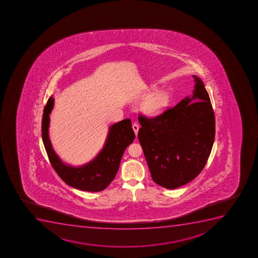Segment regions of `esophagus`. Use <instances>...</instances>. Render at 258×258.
Returning <instances> with one entry per match:
<instances>
[{
	"label": "esophagus",
	"instance_id": "34e87169",
	"mask_svg": "<svg viewBox=\"0 0 258 258\" xmlns=\"http://www.w3.org/2000/svg\"><path fill=\"white\" fill-rule=\"evenodd\" d=\"M132 127H133L134 131H135V134H136V136H137V135H138V131H139V125L137 124V123H134L133 125H132Z\"/></svg>",
	"mask_w": 258,
	"mask_h": 258
}]
</instances>
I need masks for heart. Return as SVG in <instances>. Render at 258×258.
<instances>
[{"label": "heart", "instance_id": "b5f03b06", "mask_svg": "<svg viewBox=\"0 0 258 258\" xmlns=\"http://www.w3.org/2000/svg\"><path fill=\"white\" fill-rule=\"evenodd\" d=\"M149 90L148 92H151ZM169 102V95L164 91L156 92L149 95L143 100L141 109L147 117H157L165 111Z\"/></svg>", "mask_w": 258, "mask_h": 258}]
</instances>
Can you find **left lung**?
<instances>
[{
	"label": "left lung",
	"mask_w": 258,
	"mask_h": 258,
	"mask_svg": "<svg viewBox=\"0 0 258 258\" xmlns=\"http://www.w3.org/2000/svg\"><path fill=\"white\" fill-rule=\"evenodd\" d=\"M192 95L153 118L140 116L138 138L151 177L165 188L192 181L206 165L214 145L215 119L204 82L192 75Z\"/></svg>",
	"instance_id": "left-lung-1"
}]
</instances>
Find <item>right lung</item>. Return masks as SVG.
Listing matches in <instances>:
<instances>
[{
    "instance_id": "obj_1",
    "label": "right lung",
    "mask_w": 258,
    "mask_h": 258,
    "mask_svg": "<svg viewBox=\"0 0 258 258\" xmlns=\"http://www.w3.org/2000/svg\"><path fill=\"white\" fill-rule=\"evenodd\" d=\"M54 104V97H49L42 118V139L53 168L67 185L74 188L87 191L104 190L114 179L125 149L136 138L131 120L126 118L109 126L103 147L97 156L84 165L72 166L59 158L49 139V114Z\"/></svg>"
}]
</instances>
